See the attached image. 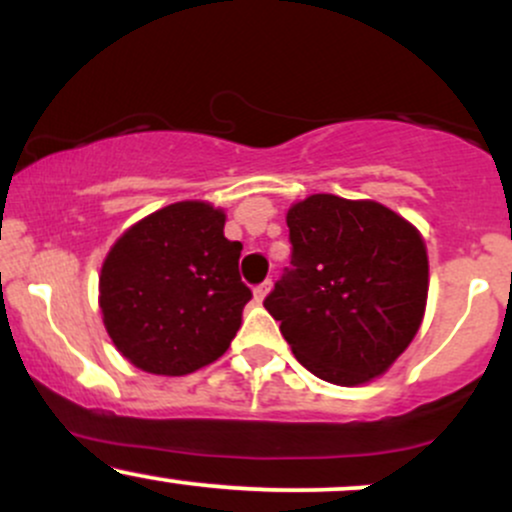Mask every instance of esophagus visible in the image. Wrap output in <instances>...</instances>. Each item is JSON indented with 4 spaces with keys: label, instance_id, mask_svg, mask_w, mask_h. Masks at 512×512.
<instances>
[{
    "label": "esophagus",
    "instance_id": "esophagus-1",
    "mask_svg": "<svg viewBox=\"0 0 512 512\" xmlns=\"http://www.w3.org/2000/svg\"><path fill=\"white\" fill-rule=\"evenodd\" d=\"M269 289H272V279H267V281H262V284H257L255 286V301L262 303L264 296H267V293H269Z\"/></svg>",
    "mask_w": 512,
    "mask_h": 512
}]
</instances>
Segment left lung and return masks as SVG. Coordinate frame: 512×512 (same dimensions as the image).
<instances>
[{"label": "left lung", "mask_w": 512, "mask_h": 512, "mask_svg": "<svg viewBox=\"0 0 512 512\" xmlns=\"http://www.w3.org/2000/svg\"><path fill=\"white\" fill-rule=\"evenodd\" d=\"M291 267L264 298L293 356L317 378L361 385L383 375L424 320L421 233L370 199L310 195L286 214Z\"/></svg>", "instance_id": "8db88e82"}]
</instances>
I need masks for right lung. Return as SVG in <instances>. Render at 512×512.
Wrapping results in <instances>:
<instances>
[{
    "mask_svg": "<svg viewBox=\"0 0 512 512\" xmlns=\"http://www.w3.org/2000/svg\"><path fill=\"white\" fill-rule=\"evenodd\" d=\"M207 202L154 211L117 238L101 269L105 330L122 356L154 375H187L226 354L252 291Z\"/></svg>",
    "mask_w": 512,
    "mask_h": 512,
    "instance_id": "right-lung-1",
    "label": "right lung"
}]
</instances>
